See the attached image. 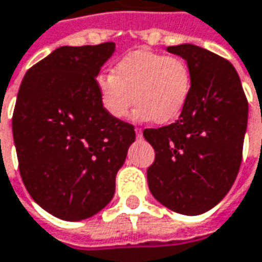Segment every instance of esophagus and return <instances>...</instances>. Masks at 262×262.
Masks as SVG:
<instances>
[{
    "label": "esophagus",
    "mask_w": 262,
    "mask_h": 262,
    "mask_svg": "<svg viewBox=\"0 0 262 262\" xmlns=\"http://www.w3.org/2000/svg\"><path fill=\"white\" fill-rule=\"evenodd\" d=\"M135 133H136V138H142V129L136 127V129H135Z\"/></svg>",
    "instance_id": "obj_1"
}]
</instances>
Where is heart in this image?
Listing matches in <instances>:
<instances>
[{
  "instance_id": "heart-1",
  "label": "heart",
  "mask_w": 262,
  "mask_h": 262,
  "mask_svg": "<svg viewBox=\"0 0 262 262\" xmlns=\"http://www.w3.org/2000/svg\"><path fill=\"white\" fill-rule=\"evenodd\" d=\"M96 88L103 109L117 120H123L138 103L133 118L155 120L166 124L176 120L186 107L192 91V73L187 62L151 51H133L124 55L112 73H100Z\"/></svg>"
}]
</instances>
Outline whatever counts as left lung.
Wrapping results in <instances>:
<instances>
[{
    "instance_id": "8db88e82",
    "label": "left lung",
    "mask_w": 262,
    "mask_h": 262,
    "mask_svg": "<svg viewBox=\"0 0 262 262\" xmlns=\"http://www.w3.org/2000/svg\"><path fill=\"white\" fill-rule=\"evenodd\" d=\"M186 60L192 91L179 120L145 129L155 148L148 187L169 210L196 216L224 200L237 179L248 127V100L234 66L190 43L168 46Z\"/></svg>"
}]
</instances>
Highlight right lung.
<instances>
[{"instance_id": "1", "label": "right lung", "mask_w": 262, "mask_h": 262, "mask_svg": "<svg viewBox=\"0 0 262 262\" xmlns=\"http://www.w3.org/2000/svg\"><path fill=\"white\" fill-rule=\"evenodd\" d=\"M115 43L61 46L33 66L13 112L19 172L31 198L62 221L105 208L135 141L129 123L103 109L96 78Z\"/></svg>"}]
</instances>
